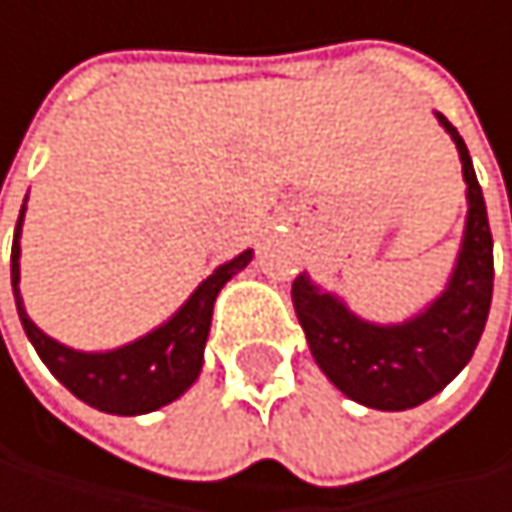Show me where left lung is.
Listing matches in <instances>:
<instances>
[{"mask_svg":"<svg viewBox=\"0 0 512 512\" xmlns=\"http://www.w3.org/2000/svg\"><path fill=\"white\" fill-rule=\"evenodd\" d=\"M435 119L456 142L468 184L465 232L441 295L405 322L379 325L352 313L307 274L292 283V304L319 370L349 399L379 411L414 408L453 382L471 361L492 304V232L483 190L459 130L441 113Z\"/></svg>","mask_w":512,"mask_h":512,"instance_id":"8db88e82","label":"left lung"}]
</instances>
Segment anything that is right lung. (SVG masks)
I'll list each match as a JSON object with an SVG mask.
<instances>
[{
    "instance_id": "add662e5",
    "label": "right lung",
    "mask_w": 512,
    "mask_h": 512,
    "mask_svg": "<svg viewBox=\"0 0 512 512\" xmlns=\"http://www.w3.org/2000/svg\"><path fill=\"white\" fill-rule=\"evenodd\" d=\"M23 214L26 202L17 217L14 244H11V286L17 301L20 325L35 346L38 358L47 364V370L65 384L77 399L86 405L107 411V414H148L160 405H169L178 399L190 384L199 379L205 340L211 331V313L220 289L250 265L253 250H244L241 256L223 262L208 274L193 295L154 331L133 340L128 346L110 349V352H80L71 349L53 337H47L26 313L23 295H20V232H23Z\"/></svg>"
}]
</instances>
